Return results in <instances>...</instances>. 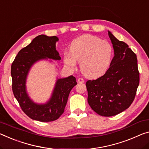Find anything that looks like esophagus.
Segmentation results:
<instances>
[{
	"label": "esophagus",
	"mask_w": 149,
	"mask_h": 149,
	"mask_svg": "<svg viewBox=\"0 0 149 149\" xmlns=\"http://www.w3.org/2000/svg\"><path fill=\"white\" fill-rule=\"evenodd\" d=\"M78 82H79V83H83V82H84V80L82 79V78H79V79H78Z\"/></svg>",
	"instance_id": "esophagus-1"
}]
</instances>
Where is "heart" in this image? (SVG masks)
<instances>
[{
  "label": "heart",
  "mask_w": 149,
  "mask_h": 149,
  "mask_svg": "<svg viewBox=\"0 0 149 149\" xmlns=\"http://www.w3.org/2000/svg\"><path fill=\"white\" fill-rule=\"evenodd\" d=\"M113 56V48L108 41L96 36L84 35L72 41L70 53L64 54V62L70 68H75L78 62L82 74L95 78L107 71Z\"/></svg>",
  "instance_id": "b5f03b06"
}]
</instances>
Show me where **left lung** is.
Returning a JSON list of instances; mask_svg holds the SVG:
<instances>
[{
  "label": "left lung",
  "mask_w": 149,
  "mask_h": 149,
  "mask_svg": "<svg viewBox=\"0 0 149 149\" xmlns=\"http://www.w3.org/2000/svg\"><path fill=\"white\" fill-rule=\"evenodd\" d=\"M109 36L114 51L110 67L104 75L86 83L89 105L103 116L116 115L129 108L140 81L136 54L109 31Z\"/></svg>",
  "instance_id": "obj_1"
}]
</instances>
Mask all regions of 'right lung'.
Returning a JSON list of instances; mask_svg holds the SVG:
<instances>
[{"label": "right lung", "instance_id": "1", "mask_svg": "<svg viewBox=\"0 0 149 149\" xmlns=\"http://www.w3.org/2000/svg\"><path fill=\"white\" fill-rule=\"evenodd\" d=\"M58 40L55 36L38 35L20 50L11 65L14 96L29 117L40 122H51L60 117L65 111L70 91L77 84L76 78L73 76L58 79L51 98L45 104L34 103L27 95L25 82L31 66L42 58L61 59L55 46Z\"/></svg>", "mask_w": 149, "mask_h": 149}]
</instances>
